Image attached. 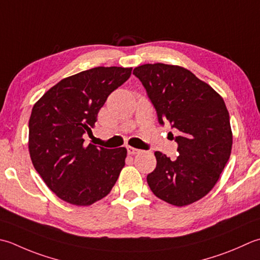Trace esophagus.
Returning a JSON list of instances; mask_svg holds the SVG:
<instances>
[{
  "label": "esophagus",
  "instance_id": "1",
  "mask_svg": "<svg viewBox=\"0 0 260 260\" xmlns=\"http://www.w3.org/2000/svg\"><path fill=\"white\" fill-rule=\"evenodd\" d=\"M140 152H141V150H139V149H135V147H132V146H127V153L128 154H132V155L139 154Z\"/></svg>",
  "mask_w": 260,
  "mask_h": 260
}]
</instances>
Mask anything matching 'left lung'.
Returning <instances> with one entry per match:
<instances>
[{
	"mask_svg": "<svg viewBox=\"0 0 260 260\" xmlns=\"http://www.w3.org/2000/svg\"><path fill=\"white\" fill-rule=\"evenodd\" d=\"M153 104L161 125L178 134L175 161L156 151L155 169L147 175L153 194L175 206H186L207 195L230 157L232 131L222 96L181 66L162 63L134 69Z\"/></svg>",
	"mask_w": 260,
	"mask_h": 260,
	"instance_id": "obj_1",
	"label": "left lung"
}]
</instances>
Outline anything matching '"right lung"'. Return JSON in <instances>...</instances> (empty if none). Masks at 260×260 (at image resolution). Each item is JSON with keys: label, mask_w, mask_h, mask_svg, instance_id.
Instances as JSON below:
<instances>
[{"label": "right lung", "mask_w": 260, "mask_h": 260, "mask_svg": "<svg viewBox=\"0 0 260 260\" xmlns=\"http://www.w3.org/2000/svg\"><path fill=\"white\" fill-rule=\"evenodd\" d=\"M132 68H94L60 80L34 105L29 119L32 165L56 196L88 206L109 194L125 166L127 150L84 145L108 95Z\"/></svg>", "instance_id": "add662e5"}]
</instances>
